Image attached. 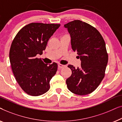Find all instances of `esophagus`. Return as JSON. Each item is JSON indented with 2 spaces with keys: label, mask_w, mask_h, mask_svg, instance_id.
Wrapping results in <instances>:
<instances>
[{
  "label": "esophagus",
  "mask_w": 122,
  "mask_h": 122,
  "mask_svg": "<svg viewBox=\"0 0 122 122\" xmlns=\"http://www.w3.org/2000/svg\"><path fill=\"white\" fill-rule=\"evenodd\" d=\"M64 66H64V65L61 64H58V69H61L62 68L64 67Z\"/></svg>",
  "instance_id": "esophagus-1"
}]
</instances>
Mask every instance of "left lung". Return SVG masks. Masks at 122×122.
I'll use <instances>...</instances> for the list:
<instances>
[{"instance_id": "obj_1", "label": "left lung", "mask_w": 122, "mask_h": 122, "mask_svg": "<svg viewBox=\"0 0 122 122\" xmlns=\"http://www.w3.org/2000/svg\"><path fill=\"white\" fill-rule=\"evenodd\" d=\"M71 37L73 51L81 60V66L68 65L72 74L66 80L68 89L76 94L92 93L105 76L108 55L106 43L99 31L88 23L75 20L64 25Z\"/></svg>"}]
</instances>
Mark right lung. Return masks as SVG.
<instances>
[{"mask_svg": "<svg viewBox=\"0 0 122 122\" xmlns=\"http://www.w3.org/2000/svg\"><path fill=\"white\" fill-rule=\"evenodd\" d=\"M61 24L31 23L15 36L9 51L11 69L16 81L26 94L39 96L49 91V82L58 65L45 64L36 55L43 54L49 38Z\"/></svg>", "mask_w": 122, "mask_h": 122, "instance_id": "obj_1", "label": "right lung"}]
</instances>
